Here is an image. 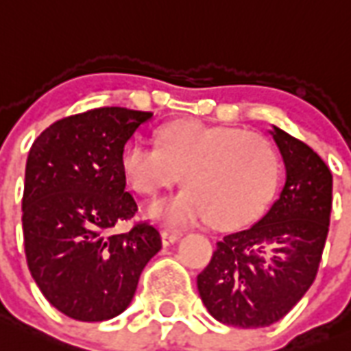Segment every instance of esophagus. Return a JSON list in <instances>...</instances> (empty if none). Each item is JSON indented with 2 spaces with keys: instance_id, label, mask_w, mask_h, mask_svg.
Segmentation results:
<instances>
[{
  "instance_id": "obj_1",
  "label": "esophagus",
  "mask_w": 351,
  "mask_h": 351,
  "mask_svg": "<svg viewBox=\"0 0 351 351\" xmlns=\"http://www.w3.org/2000/svg\"><path fill=\"white\" fill-rule=\"evenodd\" d=\"M179 238H181V234H179V232H173V230H161V241L165 247L176 243Z\"/></svg>"
}]
</instances>
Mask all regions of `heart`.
I'll use <instances>...</instances> for the list:
<instances>
[{
	"instance_id": "b5f03b06",
	"label": "heart",
	"mask_w": 351,
	"mask_h": 351,
	"mask_svg": "<svg viewBox=\"0 0 351 351\" xmlns=\"http://www.w3.org/2000/svg\"><path fill=\"white\" fill-rule=\"evenodd\" d=\"M121 170L135 192L157 195L179 181L186 189L148 208L150 218L186 225L210 218L218 227L241 225L267 206L278 184L280 162L267 138L234 126L173 121L156 145L132 143Z\"/></svg>"
}]
</instances>
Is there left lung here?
<instances>
[{
  "instance_id": "left-lung-1",
  "label": "left lung",
  "mask_w": 351,
  "mask_h": 351,
  "mask_svg": "<svg viewBox=\"0 0 351 351\" xmlns=\"http://www.w3.org/2000/svg\"><path fill=\"white\" fill-rule=\"evenodd\" d=\"M286 184L260 221L218 241L197 274V291L214 319L236 328H265L297 306L313 284L331 214L330 168L302 141L273 126ZM267 245L275 254L265 258Z\"/></svg>"
}]
</instances>
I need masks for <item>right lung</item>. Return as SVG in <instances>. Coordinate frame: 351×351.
<instances>
[{"label": "right lung", "instance_id": "right-lung-1", "mask_svg": "<svg viewBox=\"0 0 351 351\" xmlns=\"http://www.w3.org/2000/svg\"><path fill=\"white\" fill-rule=\"evenodd\" d=\"M150 111L95 108L65 117L32 143L21 223L27 265L43 297L67 317L100 322L130 306L161 249L148 221L117 234L137 203L121 170L124 146Z\"/></svg>", "mask_w": 351, "mask_h": 351}]
</instances>
